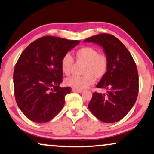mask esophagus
Segmentation results:
<instances>
[{
  "label": "esophagus",
  "instance_id": "1",
  "mask_svg": "<svg viewBox=\"0 0 154 154\" xmlns=\"http://www.w3.org/2000/svg\"><path fill=\"white\" fill-rule=\"evenodd\" d=\"M72 91H75V92H78V93L83 92V90H79V89H75L73 88H72Z\"/></svg>",
  "mask_w": 154,
  "mask_h": 154
}]
</instances>
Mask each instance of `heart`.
Masks as SVG:
<instances>
[{"instance_id": "b5f03b06", "label": "heart", "mask_w": 154, "mask_h": 154, "mask_svg": "<svg viewBox=\"0 0 154 154\" xmlns=\"http://www.w3.org/2000/svg\"><path fill=\"white\" fill-rule=\"evenodd\" d=\"M75 59L79 63H84L83 67V76H70L65 80L67 86L82 90L94 83L95 78H103L109 69V59L103 54H99L94 47L83 46L75 52ZM73 66V59L69 54L63 56L60 60V69L63 73L68 75Z\"/></svg>"}]
</instances>
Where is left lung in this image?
Segmentation results:
<instances>
[{
	"instance_id": "left-lung-1",
	"label": "left lung",
	"mask_w": 154,
	"mask_h": 154,
	"mask_svg": "<svg viewBox=\"0 0 154 154\" xmlns=\"http://www.w3.org/2000/svg\"><path fill=\"white\" fill-rule=\"evenodd\" d=\"M103 48L109 59V69L96 87L106 94L94 92L88 109L98 120L115 123L126 116L135 104L138 93V75L131 55L117 38L100 33L84 40Z\"/></svg>"
}]
</instances>
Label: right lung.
<instances>
[{"instance_id": "obj_1", "label": "right lung", "mask_w": 154, "mask_h": 154, "mask_svg": "<svg viewBox=\"0 0 154 154\" xmlns=\"http://www.w3.org/2000/svg\"><path fill=\"white\" fill-rule=\"evenodd\" d=\"M80 43L55 36L33 41L23 51L13 73L17 105L30 120L45 123L56 116L65 104L71 87H60L63 56Z\"/></svg>"}]
</instances>
